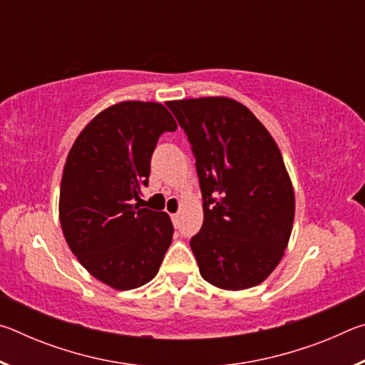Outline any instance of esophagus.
Segmentation results:
<instances>
[{"label":"esophagus","mask_w":365,"mask_h":365,"mask_svg":"<svg viewBox=\"0 0 365 365\" xmlns=\"http://www.w3.org/2000/svg\"><path fill=\"white\" fill-rule=\"evenodd\" d=\"M170 219H172V222H174V225L178 224V214L177 212L175 214H170Z\"/></svg>","instance_id":"34e87169"}]
</instances>
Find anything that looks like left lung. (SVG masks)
I'll return each instance as SVG.
<instances>
[{
    "label": "left lung",
    "instance_id": "left-lung-1",
    "mask_svg": "<svg viewBox=\"0 0 365 365\" xmlns=\"http://www.w3.org/2000/svg\"><path fill=\"white\" fill-rule=\"evenodd\" d=\"M168 106L196 159L205 220L190 246L200 274L222 289L256 287L282 261L294 220V191L279 146L232 98Z\"/></svg>",
    "mask_w": 365,
    "mask_h": 365
}]
</instances>
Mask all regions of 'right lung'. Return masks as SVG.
<instances>
[{
	"instance_id": "obj_1",
	"label": "right lung",
	"mask_w": 365,
	"mask_h": 365,
	"mask_svg": "<svg viewBox=\"0 0 365 365\" xmlns=\"http://www.w3.org/2000/svg\"><path fill=\"white\" fill-rule=\"evenodd\" d=\"M177 122L160 103L122 101L101 110L72 145L59 191V220L78 262L115 289L156 277L174 235L169 214L140 207L160 135Z\"/></svg>"
}]
</instances>
